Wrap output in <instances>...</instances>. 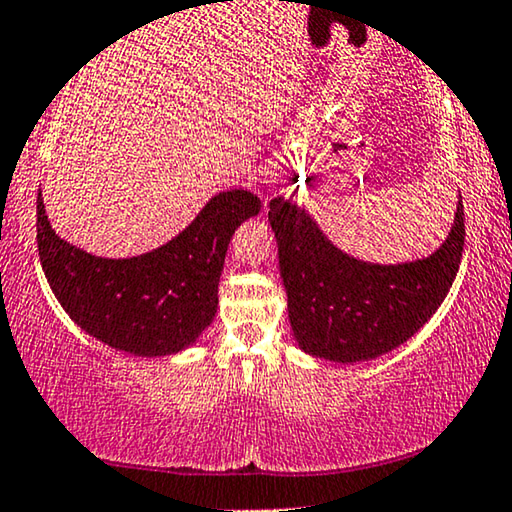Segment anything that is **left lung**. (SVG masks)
Masks as SVG:
<instances>
[{"instance_id": "left-lung-1", "label": "left lung", "mask_w": 512, "mask_h": 512, "mask_svg": "<svg viewBox=\"0 0 512 512\" xmlns=\"http://www.w3.org/2000/svg\"><path fill=\"white\" fill-rule=\"evenodd\" d=\"M269 222L287 292L294 338L308 355L364 362L408 341L443 304L464 253V204L434 255L406 264H369L345 255L285 199H271Z\"/></svg>"}]
</instances>
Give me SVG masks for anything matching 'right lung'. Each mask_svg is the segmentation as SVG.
<instances>
[{"mask_svg": "<svg viewBox=\"0 0 512 512\" xmlns=\"http://www.w3.org/2000/svg\"><path fill=\"white\" fill-rule=\"evenodd\" d=\"M262 208L253 192L227 190L153 253L106 259L69 246L37 197L43 273L69 318L115 350L162 357L185 350L213 322L218 283L236 227Z\"/></svg>", "mask_w": 512, "mask_h": 512, "instance_id": "1", "label": "right lung"}]
</instances>
